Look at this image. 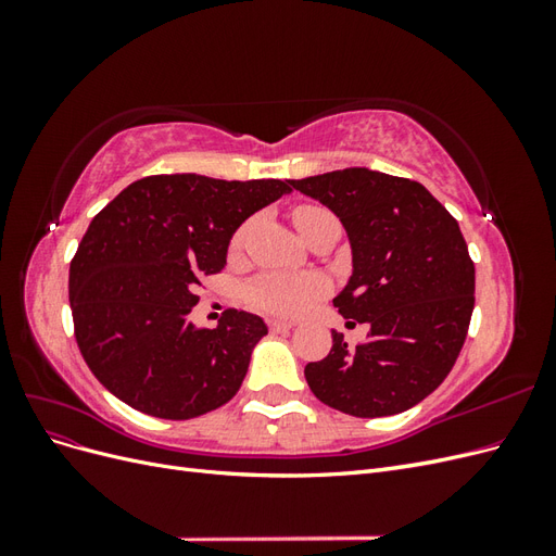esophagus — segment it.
I'll return each instance as SVG.
<instances>
[{
	"mask_svg": "<svg viewBox=\"0 0 556 556\" xmlns=\"http://www.w3.org/2000/svg\"><path fill=\"white\" fill-rule=\"evenodd\" d=\"M268 329H271L274 333H288L294 329V325L285 323V319H268Z\"/></svg>",
	"mask_w": 556,
	"mask_h": 556,
	"instance_id": "34e87169",
	"label": "esophagus"
}]
</instances>
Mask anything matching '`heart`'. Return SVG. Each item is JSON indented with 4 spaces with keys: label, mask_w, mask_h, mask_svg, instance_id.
<instances>
[{
    "label": "heart",
    "mask_w": 556,
    "mask_h": 556,
    "mask_svg": "<svg viewBox=\"0 0 556 556\" xmlns=\"http://www.w3.org/2000/svg\"><path fill=\"white\" fill-rule=\"evenodd\" d=\"M325 213L319 206H299L294 211L296 227H304L313 215ZM245 239V227L237 231L231 245L239 248ZM325 292V280L315 274H264L245 288V299L250 306H255L268 315L278 317H296L306 313L319 294Z\"/></svg>",
    "instance_id": "b5f03b06"
}]
</instances>
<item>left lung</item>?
Instances as JSON below:
<instances>
[{"label":"left lung","instance_id":"8db88e82","mask_svg":"<svg viewBox=\"0 0 556 556\" xmlns=\"http://www.w3.org/2000/svg\"><path fill=\"white\" fill-rule=\"evenodd\" d=\"M288 182L343 223L352 276L333 306L371 327L357 348L331 331L329 355L304 371L311 392L355 417L413 408L452 371L476 304L457 220L425 185L364 166Z\"/></svg>","mask_w":556,"mask_h":556}]
</instances>
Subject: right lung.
Listing matches in <instances>:
<instances>
[{"label":"right lung","instance_id":"1","mask_svg":"<svg viewBox=\"0 0 556 556\" xmlns=\"http://www.w3.org/2000/svg\"><path fill=\"white\" fill-rule=\"evenodd\" d=\"M292 192L288 180L148 176L99 211L70 266L80 355L127 406L162 419L220 408L266 336L260 315L229 308L194 327L201 278L220 274L252 213Z\"/></svg>","mask_w":556,"mask_h":556}]
</instances>
